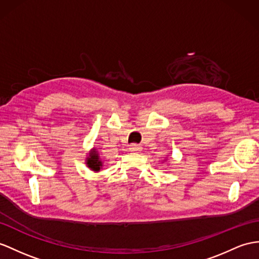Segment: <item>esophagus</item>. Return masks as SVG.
<instances>
[{"mask_svg": "<svg viewBox=\"0 0 259 259\" xmlns=\"http://www.w3.org/2000/svg\"><path fill=\"white\" fill-rule=\"evenodd\" d=\"M130 149H131V151H140L141 149H142V147L140 146V145H137V144H131L130 145Z\"/></svg>", "mask_w": 259, "mask_h": 259, "instance_id": "esophagus-1", "label": "esophagus"}]
</instances>
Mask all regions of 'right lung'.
Instances as JSON below:
<instances>
[{
    "label": "right lung",
    "mask_w": 259,
    "mask_h": 259,
    "mask_svg": "<svg viewBox=\"0 0 259 259\" xmlns=\"http://www.w3.org/2000/svg\"><path fill=\"white\" fill-rule=\"evenodd\" d=\"M85 163L88 167H89L91 170H93V171H100L101 167H102V161L100 159L99 153L94 148L90 151L89 156L87 157Z\"/></svg>",
    "instance_id": "right-lung-1"
}]
</instances>
